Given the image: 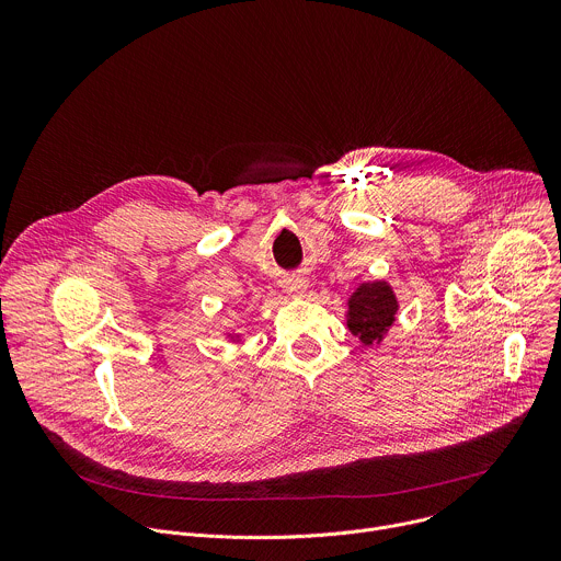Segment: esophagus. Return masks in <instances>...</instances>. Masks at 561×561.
Here are the masks:
<instances>
[{
	"mask_svg": "<svg viewBox=\"0 0 561 561\" xmlns=\"http://www.w3.org/2000/svg\"><path fill=\"white\" fill-rule=\"evenodd\" d=\"M286 293L293 297H301L306 293V279H301V277L286 279Z\"/></svg>",
	"mask_w": 561,
	"mask_h": 561,
	"instance_id": "1",
	"label": "esophagus"
}]
</instances>
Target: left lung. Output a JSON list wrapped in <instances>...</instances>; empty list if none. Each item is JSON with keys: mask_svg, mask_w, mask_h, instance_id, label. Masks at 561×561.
Here are the masks:
<instances>
[{"mask_svg": "<svg viewBox=\"0 0 561 561\" xmlns=\"http://www.w3.org/2000/svg\"><path fill=\"white\" fill-rule=\"evenodd\" d=\"M397 297L386 282H366L348 299L346 327L364 346L379 344L392 327Z\"/></svg>", "mask_w": 561, "mask_h": 561, "instance_id": "8db88e82", "label": "left lung"}]
</instances>
